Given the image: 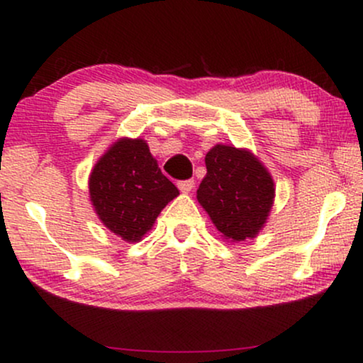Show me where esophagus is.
Returning <instances> with one entry per match:
<instances>
[{
	"instance_id": "34e87169",
	"label": "esophagus",
	"mask_w": 363,
	"mask_h": 363,
	"mask_svg": "<svg viewBox=\"0 0 363 363\" xmlns=\"http://www.w3.org/2000/svg\"><path fill=\"white\" fill-rule=\"evenodd\" d=\"M179 189H181V193H191L194 187V181L193 179H187V181H181L179 182Z\"/></svg>"
}]
</instances>
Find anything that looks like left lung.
<instances>
[{"instance_id":"obj_1","label":"left lung","mask_w":363,"mask_h":363,"mask_svg":"<svg viewBox=\"0 0 363 363\" xmlns=\"http://www.w3.org/2000/svg\"><path fill=\"white\" fill-rule=\"evenodd\" d=\"M205 164L196 198L216 230L230 242L257 237L274 203L269 170L251 150L223 143L210 148Z\"/></svg>"}]
</instances>
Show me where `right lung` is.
Here are the masks:
<instances>
[{"label":"right lung","mask_w":363,"mask_h":363,"mask_svg":"<svg viewBox=\"0 0 363 363\" xmlns=\"http://www.w3.org/2000/svg\"><path fill=\"white\" fill-rule=\"evenodd\" d=\"M90 203L104 227L124 242H140L157 216L179 196L143 138L116 140L89 177Z\"/></svg>","instance_id":"add662e5"}]
</instances>
